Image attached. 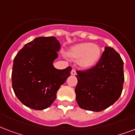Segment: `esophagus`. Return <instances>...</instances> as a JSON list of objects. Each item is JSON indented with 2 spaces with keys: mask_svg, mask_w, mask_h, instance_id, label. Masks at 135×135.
Masks as SVG:
<instances>
[{
  "mask_svg": "<svg viewBox=\"0 0 135 135\" xmlns=\"http://www.w3.org/2000/svg\"><path fill=\"white\" fill-rule=\"evenodd\" d=\"M71 75H76V70L75 69H73L71 70Z\"/></svg>",
  "mask_w": 135,
  "mask_h": 135,
  "instance_id": "obj_1",
  "label": "esophagus"
}]
</instances>
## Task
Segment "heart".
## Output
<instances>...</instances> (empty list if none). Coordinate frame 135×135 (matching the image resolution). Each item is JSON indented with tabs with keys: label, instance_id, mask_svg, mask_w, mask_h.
<instances>
[{
	"label": "heart",
	"instance_id": "b5f03b06",
	"mask_svg": "<svg viewBox=\"0 0 135 135\" xmlns=\"http://www.w3.org/2000/svg\"><path fill=\"white\" fill-rule=\"evenodd\" d=\"M69 55L74 59L80 58V63L83 67H90L97 62L101 55L100 47L90 43H83L72 47Z\"/></svg>",
	"mask_w": 135,
	"mask_h": 135
}]
</instances>
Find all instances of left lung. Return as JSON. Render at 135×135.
Returning <instances> with one entry per match:
<instances>
[{
  "instance_id": "1",
  "label": "left lung",
  "mask_w": 135,
  "mask_h": 135,
  "mask_svg": "<svg viewBox=\"0 0 135 135\" xmlns=\"http://www.w3.org/2000/svg\"><path fill=\"white\" fill-rule=\"evenodd\" d=\"M76 102L83 109L101 111L119 99L124 83L123 61L112 47H106L91 69L76 71Z\"/></svg>"
}]
</instances>
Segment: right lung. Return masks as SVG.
Listing matches in <instances>:
<instances>
[{
  "mask_svg": "<svg viewBox=\"0 0 135 135\" xmlns=\"http://www.w3.org/2000/svg\"><path fill=\"white\" fill-rule=\"evenodd\" d=\"M60 43L55 37H38L26 43L15 57L12 85L19 100L28 108L43 110L50 107L61 85L70 76L71 67L57 69Z\"/></svg>",
  "mask_w": 135,
  "mask_h": 135,
  "instance_id": "1",
  "label": "right lung"
}]
</instances>
